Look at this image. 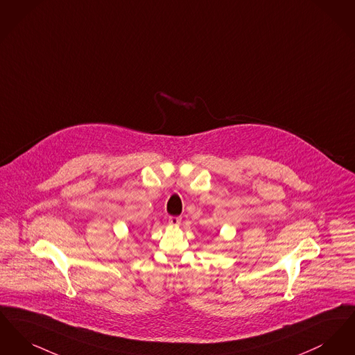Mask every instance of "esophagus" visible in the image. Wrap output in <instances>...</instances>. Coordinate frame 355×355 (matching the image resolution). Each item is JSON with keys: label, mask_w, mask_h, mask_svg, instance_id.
<instances>
[{"label": "esophagus", "mask_w": 355, "mask_h": 355, "mask_svg": "<svg viewBox=\"0 0 355 355\" xmlns=\"http://www.w3.org/2000/svg\"><path fill=\"white\" fill-rule=\"evenodd\" d=\"M169 223L170 225H173V226H178V225L181 223V217H174V216H171V217H169Z\"/></svg>", "instance_id": "1"}]
</instances>
